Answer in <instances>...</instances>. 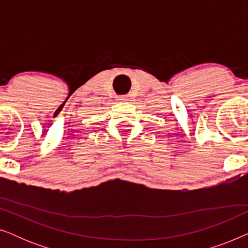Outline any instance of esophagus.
I'll return each instance as SVG.
<instances>
[{
  "label": "esophagus",
  "instance_id": "1",
  "mask_svg": "<svg viewBox=\"0 0 248 248\" xmlns=\"http://www.w3.org/2000/svg\"><path fill=\"white\" fill-rule=\"evenodd\" d=\"M118 100H120V101H127L128 97L127 96H121V97H118Z\"/></svg>",
  "mask_w": 248,
  "mask_h": 248
}]
</instances>
